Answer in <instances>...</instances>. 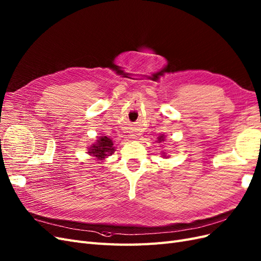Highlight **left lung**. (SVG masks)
<instances>
[{
	"mask_svg": "<svg viewBox=\"0 0 261 261\" xmlns=\"http://www.w3.org/2000/svg\"><path fill=\"white\" fill-rule=\"evenodd\" d=\"M162 140H164V139H163V136H160L159 138H158V141H159V143H161Z\"/></svg>",
	"mask_w": 261,
	"mask_h": 261,
	"instance_id": "obj_1",
	"label": "left lung"
}]
</instances>
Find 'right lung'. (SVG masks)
<instances>
[{"label": "right lung", "instance_id": "1", "mask_svg": "<svg viewBox=\"0 0 261 261\" xmlns=\"http://www.w3.org/2000/svg\"><path fill=\"white\" fill-rule=\"evenodd\" d=\"M91 148L92 149L89 150L88 153L97 156L98 159H101V160L105 159V156H107L108 154H112L114 150L112 140L108 138L107 136L100 137L98 143L96 145H93Z\"/></svg>", "mask_w": 261, "mask_h": 261}]
</instances>
